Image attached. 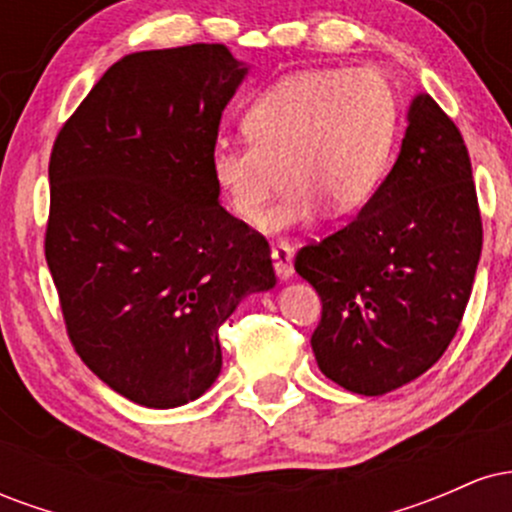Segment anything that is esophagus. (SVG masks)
<instances>
[{"label":"esophagus","instance_id":"34e87169","mask_svg":"<svg viewBox=\"0 0 512 512\" xmlns=\"http://www.w3.org/2000/svg\"><path fill=\"white\" fill-rule=\"evenodd\" d=\"M274 272L281 281H289L293 276V248L289 243H276L272 248Z\"/></svg>","mask_w":512,"mask_h":512}]
</instances>
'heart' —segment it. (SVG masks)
<instances>
[{
	"mask_svg": "<svg viewBox=\"0 0 512 512\" xmlns=\"http://www.w3.org/2000/svg\"><path fill=\"white\" fill-rule=\"evenodd\" d=\"M243 129L250 142L211 149V175L236 216L260 223L289 173L291 192L264 223L281 233L322 207L344 216L373 199L395 149L399 98L375 69H308L269 86Z\"/></svg>",
	"mask_w": 512,
	"mask_h": 512,
	"instance_id": "obj_1",
	"label": "heart"
}]
</instances>
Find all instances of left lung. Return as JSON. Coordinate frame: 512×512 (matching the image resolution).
Wrapping results in <instances>:
<instances>
[{
    "mask_svg": "<svg viewBox=\"0 0 512 512\" xmlns=\"http://www.w3.org/2000/svg\"><path fill=\"white\" fill-rule=\"evenodd\" d=\"M481 255V216L460 129L428 93L409 105L390 175L342 231L296 255L322 320L313 354L327 378L378 397L443 356Z\"/></svg>",
    "mask_w": 512,
    "mask_h": 512,
    "instance_id": "1",
    "label": "left lung"
}]
</instances>
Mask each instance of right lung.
Listing matches in <instances>:
<instances>
[{
	"instance_id": "obj_1",
	"label": "right lung",
	"mask_w": 512,
	"mask_h": 512,
	"mask_svg": "<svg viewBox=\"0 0 512 512\" xmlns=\"http://www.w3.org/2000/svg\"><path fill=\"white\" fill-rule=\"evenodd\" d=\"M250 67L226 45L122 57L57 134L45 260L76 354L149 409L202 397L219 327L274 289L269 245L221 207L211 149Z\"/></svg>"
}]
</instances>
